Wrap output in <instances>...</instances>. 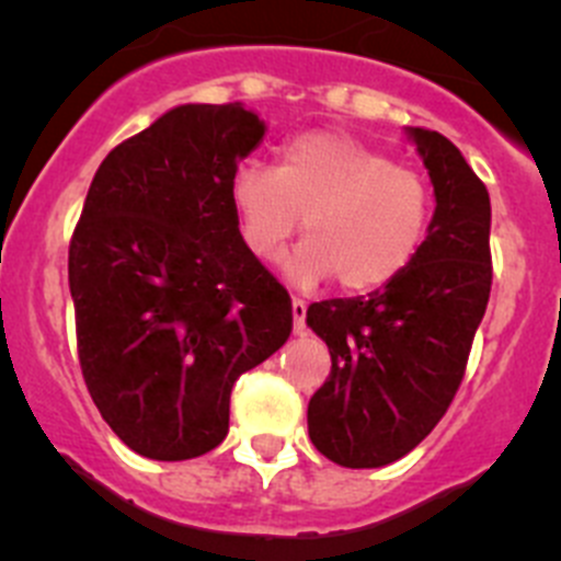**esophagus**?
<instances>
[{
  "instance_id": "esophagus-1",
  "label": "esophagus",
  "mask_w": 561,
  "mask_h": 561,
  "mask_svg": "<svg viewBox=\"0 0 561 561\" xmlns=\"http://www.w3.org/2000/svg\"><path fill=\"white\" fill-rule=\"evenodd\" d=\"M293 331H307V301H301V298H293Z\"/></svg>"
}]
</instances>
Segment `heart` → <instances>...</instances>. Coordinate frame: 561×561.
I'll return each instance as SVG.
<instances>
[{
    "label": "heart",
    "instance_id": "obj_1",
    "mask_svg": "<svg viewBox=\"0 0 561 561\" xmlns=\"http://www.w3.org/2000/svg\"><path fill=\"white\" fill-rule=\"evenodd\" d=\"M244 247L257 260L279 257L304 230L287 274L298 285L336 276L344 293H371L399 279L428 239L434 192L417 168L339 129L296 135L276 168L241 162L230 179Z\"/></svg>",
    "mask_w": 561,
    "mask_h": 561
}]
</instances>
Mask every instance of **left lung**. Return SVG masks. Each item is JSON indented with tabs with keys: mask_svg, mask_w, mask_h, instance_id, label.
Wrapping results in <instances>:
<instances>
[{
	"mask_svg": "<svg viewBox=\"0 0 561 561\" xmlns=\"http://www.w3.org/2000/svg\"><path fill=\"white\" fill-rule=\"evenodd\" d=\"M410 133L437 195L421 254L386 290L307 309L331 350V375L309 401V437L350 469L386 467L443 421L494 276L489 190L445 135Z\"/></svg>",
	"mask_w": 561,
	"mask_h": 561,
	"instance_id": "left-lung-1",
	"label": "left lung"
}]
</instances>
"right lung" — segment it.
I'll return each instance as SVG.
<instances>
[{
    "label": "right lung",
    "mask_w": 561,
    "mask_h": 561,
    "mask_svg": "<svg viewBox=\"0 0 561 561\" xmlns=\"http://www.w3.org/2000/svg\"><path fill=\"white\" fill-rule=\"evenodd\" d=\"M263 133L244 103L173 107L105 157L72 230L83 382L146 458L217 448L236 380L293 331L290 296L244 247L230 201Z\"/></svg>",
    "instance_id": "right-lung-1"
}]
</instances>
